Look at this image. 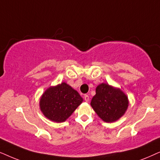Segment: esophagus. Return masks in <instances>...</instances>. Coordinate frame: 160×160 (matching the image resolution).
Returning a JSON list of instances; mask_svg holds the SVG:
<instances>
[{
  "instance_id": "esophagus-1",
  "label": "esophagus",
  "mask_w": 160,
  "mask_h": 160,
  "mask_svg": "<svg viewBox=\"0 0 160 160\" xmlns=\"http://www.w3.org/2000/svg\"><path fill=\"white\" fill-rule=\"evenodd\" d=\"M84 99H85V101L88 102L89 101V96L88 95H85L84 96Z\"/></svg>"
}]
</instances>
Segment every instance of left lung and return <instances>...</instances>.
<instances>
[{
  "mask_svg": "<svg viewBox=\"0 0 160 160\" xmlns=\"http://www.w3.org/2000/svg\"><path fill=\"white\" fill-rule=\"evenodd\" d=\"M128 103V98L122 91L102 83L96 88V95L91 99V105L104 121L112 122L124 114Z\"/></svg>",
  "mask_w": 160,
  "mask_h": 160,
  "instance_id": "left-lung-1",
  "label": "left lung"
}]
</instances>
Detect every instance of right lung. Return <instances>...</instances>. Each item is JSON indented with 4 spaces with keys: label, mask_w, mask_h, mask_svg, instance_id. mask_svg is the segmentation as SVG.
Returning a JSON list of instances; mask_svg holds the SVG:
<instances>
[{
    "label": "right lung",
    "mask_w": 160,
    "mask_h": 160,
    "mask_svg": "<svg viewBox=\"0 0 160 160\" xmlns=\"http://www.w3.org/2000/svg\"><path fill=\"white\" fill-rule=\"evenodd\" d=\"M82 102L78 92L65 82L49 88L40 99V108L47 118L63 122Z\"/></svg>",
    "instance_id": "right-lung-1"
}]
</instances>
